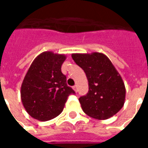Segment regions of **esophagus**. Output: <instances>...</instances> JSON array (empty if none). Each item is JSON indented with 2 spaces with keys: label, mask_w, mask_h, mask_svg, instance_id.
<instances>
[{
  "label": "esophagus",
  "mask_w": 148,
  "mask_h": 148,
  "mask_svg": "<svg viewBox=\"0 0 148 148\" xmlns=\"http://www.w3.org/2000/svg\"><path fill=\"white\" fill-rule=\"evenodd\" d=\"M73 89H74V91H75V92H77V85H75V86H74V87H73Z\"/></svg>",
  "instance_id": "obj_1"
}]
</instances>
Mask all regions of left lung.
Masks as SVG:
<instances>
[{
  "mask_svg": "<svg viewBox=\"0 0 148 148\" xmlns=\"http://www.w3.org/2000/svg\"><path fill=\"white\" fill-rule=\"evenodd\" d=\"M74 62L84 70L89 90L79 98L86 114L97 120L113 117L124 104L126 89L109 58L102 53H72Z\"/></svg>",
  "mask_w": 148,
  "mask_h": 148,
  "instance_id": "left-lung-1",
  "label": "left lung"
}]
</instances>
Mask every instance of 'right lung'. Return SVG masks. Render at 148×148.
Wrapping results in <instances>:
<instances>
[{
	"mask_svg": "<svg viewBox=\"0 0 148 148\" xmlns=\"http://www.w3.org/2000/svg\"><path fill=\"white\" fill-rule=\"evenodd\" d=\"M66 55L45 51L37 56L24 77L21 98L30 116L40 121L58 117L63 111L67 97L74 94L67 85L61 65Z\"/></svg>",
	"mask_w": 148,
	"mask_h": 148,
	"instance_id": "add662e5",
	"label": "right lung"
}]
</instances>
